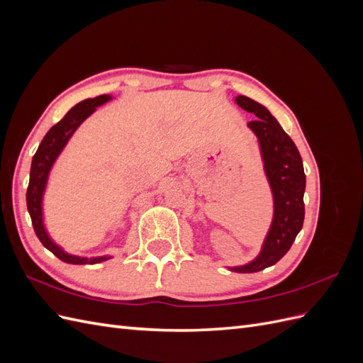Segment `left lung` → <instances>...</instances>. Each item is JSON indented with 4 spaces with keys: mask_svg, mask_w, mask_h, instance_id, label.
Returning <instances> with one entry per match:
<instances>
[{
    "mask_svg": "<svg viewBox=\"0 0 363 363\" xmlns=\"http://www.w3.org/2000/svg\"><path fill=\"white\" fill-rule=\"evenodd\" d=\"M236 104L255 113L248 127L259 139L265 174L274 196V218L260 255L244 267L230 268L236 272H257L276 263L292 247L304 221L306 175L303 160L294 140L265 106L248 96H236Z\"/></svg>",
    "mask_w": 363,
    "mask_h": 363,
    "instance_id": "obj_1",
    "label": "left lung"
}]
</instances>
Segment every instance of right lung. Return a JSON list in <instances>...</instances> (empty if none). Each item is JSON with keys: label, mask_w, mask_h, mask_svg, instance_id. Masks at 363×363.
<instances>
[{"label": "right lung", "mask_w": 363, "mask_h": 363, "mask_svg": "<svg viewBox=\"0 0 363 363\" xmlns=\"http://www.w3.org/2000/svg\"><path fill=\"white\" fill-rule=\"evenodd\" d=\"M111 95H100L95 98H87V100L75 104L71 111L60 119L56 125H52L45 138L42 139L40 145L33 156L31 169H30V182L27 188V208L31 218L33 228L39 238L42 245L50 250L54 256L59 257L62 262L72 263V265H94V263L103 262L111 259L108 256L103 257H80L72 256L65 252L57 244L52 242V239L48 236L45 225H43L42 216V199L45 192V186L48 180V174L52 168L54 162L59 157L65 145L68 144L69 138L74 135V131L79 128L83 121L95 112L98 106H101L111 100Z\"/></svg>", "instance_id": "1"}]
</instances>
